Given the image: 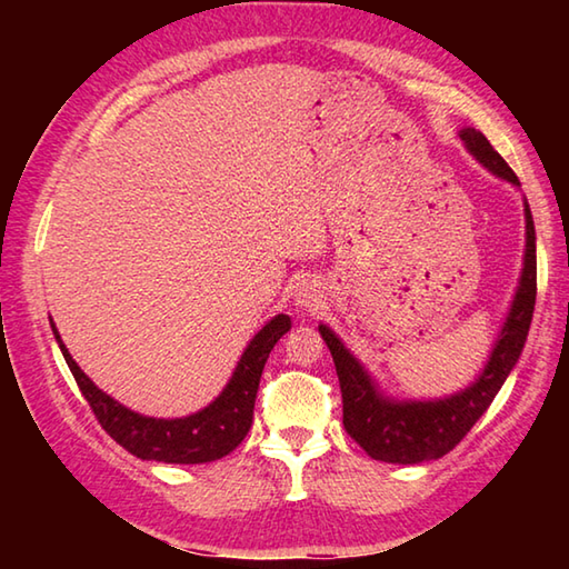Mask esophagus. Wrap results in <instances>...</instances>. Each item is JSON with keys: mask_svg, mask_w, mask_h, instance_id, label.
Instances as JSON below:
<instances>
[{"mask_svg": "<svg viewBox=\"0 0 569 569\" xmlns=\"http://www.w3.org/2000/svg\"><path fill=\"white\" fill-rule=\"evenodd\" d=\"M293 303L300 310H316L322 303V288L316 278H303L293 288Z\"/></svg>", "mask_w": 569, "mask_h": 569, "instance_id": "obj_1", "label": "esophagus"}]
</instances>
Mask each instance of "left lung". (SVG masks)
Returning a JSON list of instances; mask_svg holds the SVG:
<instances>
[{
	"instance_id": "left-lung-1",
	"label": "left lung",
	"mask_w": 569,
	"mask_h": 569,
	"mask_svg": "<svg viewBox=\"0 0 569 569\" xmlns=\"http://www.w3.org/2000/svg\"><path fill=\"white\" fill-rule=\"evenodd\" d=\"M459 139H462L465 149L487 171L521 190V183H518L509 163L501 159L499 151L491 147L489 139L479 129H459ZM523 214L526 253L509 316H506L501 325V332L491 347L485 369L462 391L442 398H428V401L393 398L381 391L379 381L349 352L345 342L328 325H318L322 340L332 355L337 379H340L345 430L371 459L391 465H422L430 462V459H440L485 416L493 396L499 393L503 381L509 379L518 357L523 352L536 308V227L526 198Z\"/></svg>"
}]
</instances>
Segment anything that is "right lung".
I'll use <instances>...</instances> for the list:
<instances>
[{
	"instance_id": "obj_1",
	"label": "right lung",
	"mask_w": 569,
	"mask_h": 569,
	"mask_svg": "<svg viewBox=\"0 0 569 569\" xmlns=\"http://www.w3.org/2000/svg\"><path fill=\"white\" fill-rule=\"evenodd\" d=\"M51 330L82 396L88 398L94 418L100 420V426L112 440L139 459H153V462L166 465H204L229 455L247 438L263 365L273 345L291 330V316L281 312V316L266 322L241 352L222 393L210 406L183 418L141 416L137 410L114 401L112 396L98 389L88 373L78 367V361L70 357L53 320Z\"/></svg>"
}]
</instances>
